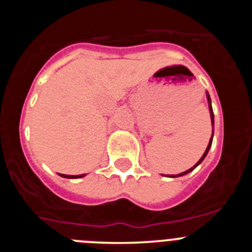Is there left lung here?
Returning <instances> with one entry per match:
<instances>
[{
    "label": "left lung",
    "mask_w": 252,
    "mask_h": 252,
    "mask_svg": "<svg viewBox=\"0 0 252 252\" xmlns=\"http://www.w3.org/2000/svg\"><path fill=\"white\" fill-rule=\"evenodd\" d=\"M207 99H208V103H209V111H211V121H212V126H215V116H213L212 104H211V98H209V94H208V93H207ZM212 139H213V135H212V137H211V140H209V144H208V146H207V149H206V151H204V154H203V155H202L201 159L198 160V162H197V164H195L194 166H193V168L188 169V170H187V171H183V173H180V174H178V175H170V177H171V178H175V177H182V175H186V174H188L189 171H192L193 169L195 168V166L199 165V164H201V162L203 161L204 158L207 157V154H208L209 148H211V145H212ZM168 177H169V175H168Z\"/></svg>",
    "instance_id": "left-lung-1"
}]
</instances>
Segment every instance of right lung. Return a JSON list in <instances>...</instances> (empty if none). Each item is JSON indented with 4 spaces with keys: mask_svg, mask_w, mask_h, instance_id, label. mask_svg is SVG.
Wrapping results in <instances>:
<instances>
[{
    "mask_svg": "<svg viewBox=\"0 0 252 252\" xmlns=\"http://www.w3.org/2000/svg\"><path fill=\"white\" fill-rule=\"evenodd\" d=\"M63 178H69V179H75V178H83L86 174H81V175H65V174H60Z\"/></svg>",
    "mask_w": 252,
    "mask_h": 252,
    "instance_id": "1",
    "label": "right lung"
}]
</instances>
